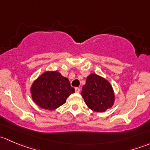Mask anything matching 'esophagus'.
<instances>
[{
    "label": "esophagus",
    "instance_id": "1",
    "mask_svg": "<svg viewBox=\"0 0 150 150\" xmlns=\"http://www.w3.org/2000/svg\"><path fill=\"white\" fill-rule=\"evenodd\" d=\"M75 92H77V93H79V92L81 91V88H78V87L75 88Z\"/></svg>",
    "mask_w": 150,
    "mask_h": 150
}]
</instances>
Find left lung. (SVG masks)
I'll use <instances>...</instances> for the list:
<instances>
[{"label":"left lung","instance_id":"8db88e82","mask_svg":"<svg viewBox=\"0 0 150 150\" xmlns=\"http://www.w3.org/2000/svg\"><path fill=\"white\" fill-rule=\"evenodd\" d=\"M81 94L88 107L95 112L106 111L112 107L115 102L111 85L96 74H91L87 77Z\"/></svg>","mask_w":150,"mask_h":150}]
</instances>
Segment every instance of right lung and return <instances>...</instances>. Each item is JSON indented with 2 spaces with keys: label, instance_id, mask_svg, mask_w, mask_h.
Returning a JSON list of instances; mask_svg holds the SVG:
<instances>
[{
  "label": "right lung",
  "instance_id": "obj_1",
  "mask_svg": "<svg viewBox=\"0 0 150 150\" xmlns=\"http://www.w3.org/2000/svg\"><path fill=\"white\" fill-rule=\"evenodd\" d=\"M75 88L69 80L57 71H47L40 75L31 88L32 97L41 108L53 110L66 102V99Z\"/></svg>",
  "mask_w": 150,
  "mask_h": 150
}]
</instances>
